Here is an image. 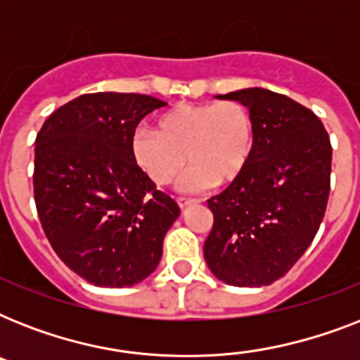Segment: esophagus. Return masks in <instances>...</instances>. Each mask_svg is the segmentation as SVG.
I'll return each instance as SVG.
<instances>
[{
	"mask_svg": "<svg viewBox=\"0 0 360 360\" xmlns=\"http://www.w3.org/2000/svg\"><path fill=\"white\" fill-rule=\"evenodd\" d=\"M196 200H192V198H185V196H179L177 198V203H179L181 209H185L186 205H191V203H194Z\"/></svg>",
	"mask_w": 360,
	"mask_h": 360,
	"instance_id": "esophagus-1",
	"label": "esophagus"
}]
</instances>
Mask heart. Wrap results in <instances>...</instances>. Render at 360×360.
<instances>
[{"label":"heart","mask_w":360,"mask_h":360,"mask_svg":"<svg viewBox=\"0 0 360 360\" xmlns=\"http://www.w3.org/2000/svg\"><path fill=\"white\" fill-rule=\"evenodd\" d=\"M157 129L140 127L130 141L136 166L155 185L172 183L185 160L191 168L183 191L228 185L243 174L254 149L250 114L233 101L179 104L158 117Z\"/></svg>","instance_id":"1"}]
</instances>
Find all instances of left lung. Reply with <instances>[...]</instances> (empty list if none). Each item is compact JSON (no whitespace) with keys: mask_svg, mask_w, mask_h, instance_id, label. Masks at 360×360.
Here are the masks:
<instances>
[{"mask_svg":"<svg viewBox=\"0 0 360 360\" xmlns=\"http://www.w3.org/2000/svg\"><path fill=\"white\" fill-rule=\"evenodd\" d=\"M217 98L248 108L254 149L243 174L207 200L214 222L203 256L226 284L269 285L295 265L323 220L333 160L329 134L312 110L263 87Z\"/></svg>","mask_w":360,"mask_h":360,"instance_id":"1","label":"left lung"}]
</instances>
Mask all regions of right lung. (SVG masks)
<instances>
[{
	"label": "right lung",
	"mask_w": 360,
	"mask_h": 360,
	"mask_svg": "<svg viewBox=\"0 0 360 360\" xmlns=\"http://www.w3.org/2000/svg\"><path fill=\"white\" fill-rule=\"evenodd\" d=\"M166 103L138 93H89L53 112L35 140L33 192L61 262L89 284L127 288L162 257L179 205L136 166L130 141Z\"/></svg>",
	"instance_id": "add662e5"
}]
</instances>
